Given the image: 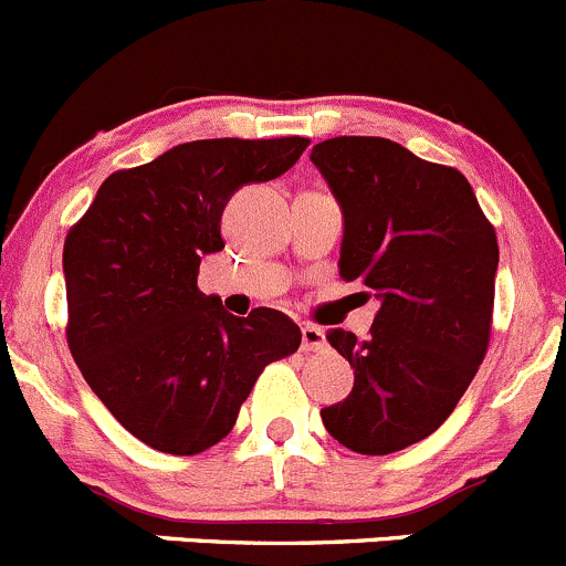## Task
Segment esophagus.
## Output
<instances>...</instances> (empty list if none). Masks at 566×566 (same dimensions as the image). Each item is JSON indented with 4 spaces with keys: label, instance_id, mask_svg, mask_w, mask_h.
<instances>
[{
    "label": "esophagus",
    "instance_id": "obj_1",
    "mask_svg": "<svg viewBox=\"0 0 566 566\" xmlns=\"http://www.w3.org/2000/svg\"><path fill=\"white\" fill-rule=\"evenodd\" d=\"M326 346V335L322 326L305 324L302 326V352H322Z\"/></svg>",
    "mask_w": 566,
    "mask_h": 566
}]
</instances>
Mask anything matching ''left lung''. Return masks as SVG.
Listing matches in <instances>:
<instances>
[{"label":"left lung","instance_id":"left-lung-1","mask_svg":"<svg viewBox=\"0 0 566 566\" xmlns=\"http://www.w3.org/2000/svg\"><path fill=\"white\" fill-rule=\"evenodd\" d=\"M311 160L343 209L340 277L378 300L365 340L326 335L354 389L322 409L324 428L359 455H389L441 428L485 359L496 231L458 168L389 138H326Z\"/></svg>","mask_w":566,"mask_h":566}]
</instances>
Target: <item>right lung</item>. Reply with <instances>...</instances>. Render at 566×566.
Wrapping results in <instances>:
<instances>
[{
  "label": "right lung",
  "instance_id": "right-lung-1",
  "mask_svg": "<svg viewBox=\"0 0 566 566\" xmlns=\"http://www.w3.org/2000/svg\"><path fill=\"white\" fill-rule=\"evenodd\" d=\"M307 138H207L114 171L65 240L67 346L92 392L138 441L198 455L231 433L270 363L302 332L272 307L248 318L198 291V266L223 250L220 218L250 182H270Z\"/></svg>",
  "mask_w": 566,
  "mask_h": 566
}]
</instances>
